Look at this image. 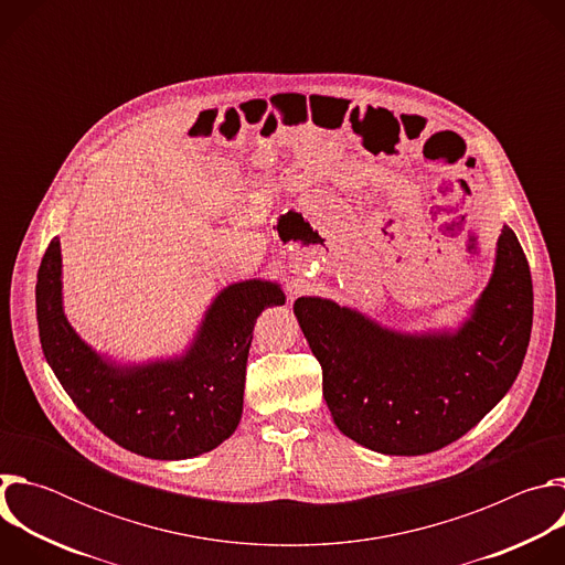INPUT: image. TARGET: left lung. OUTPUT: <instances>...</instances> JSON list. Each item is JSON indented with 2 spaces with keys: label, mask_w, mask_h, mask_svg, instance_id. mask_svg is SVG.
<instances>
[{
  "label": "left lung",
  "mask_w": 565,
  "mask_h": 565,
  "mask_svg": "<svg viewBox=\"0 0 565 565\" xmlns=\"http://www.w3.org/2000/svg\"><path fill=\"white\" fill-rule=\"evenodd\" d=\"M532 301L525 253L503 225L492 279L456 333H397L321 297H299L295 315L338 429L380 454L420 456L465 436L510 391Z\"/></svg>",
  "instance_id": "8db88e82"
}]
</instances>
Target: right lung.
Instances as JSON below:
<instances>
[{
  "mask_svg": "<svg viewBox=\"0 0 565 565\" xmlns=\"http://www.w3.org/2000/svg\"><path fill=\"white\" fill-rule=\"evenodd\" d=\"M284 301L273 281L232 284L207 308L183 358L116 366L79 340L64 317L57 236L35 286L42 351L64 391L105 436L156 460L205 454L234 434L244 412L255 321L264 308Z\"/></svg>",
  "mask_w": 565,
  "mask_h": 565,
  "instance_id": "add662e5",
  "label": "right lung"
}]
</instances>
